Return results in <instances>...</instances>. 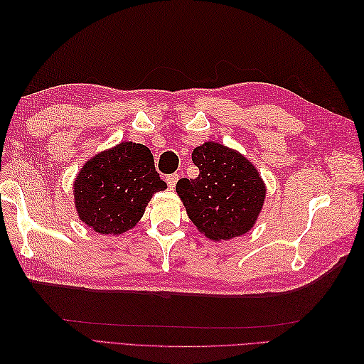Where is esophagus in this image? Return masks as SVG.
<instances>
[{
    "label": "esophagus",
    "mask_w": 364,
    "mask_h": 364,
    "mask_svg": "<svg viewBox=\"0 0 364 364\" xmlns=\"http://www.w3.org/2000/svg\"><path fill=\"white\" fill-rule=\"evenodd\" d=\"M178 179H179V174H178V173H174V174L167 176V185H168V188H170V190H173V188H174L176 183H178Z\"/></svg>",
    "instance_id": "esophagus-1"
}]
</instances>
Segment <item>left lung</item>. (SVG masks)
<instances>
[{
    "instance_id": "obj_1",
    "label": "left lung",
    "mask_w": 364,
    "mask_h": 364,
    "mask_svg": "<svg viewBox=\"0 0 364 364\" xmlns=\"http://www.w3.org/2000/svg\"><path fill=\"white\" fill-rule=\"evenodd\" d=\"M193 162L199 176L176 183L191 222L215 241L246 234L266 197L258 170L240 153L217 142L196 147Z\"/></svg>"
}]
</instances>
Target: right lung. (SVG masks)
Masks as SVG:
<instances>
[{"label":"right lung","instance_id":"1","mask_svg":"<svg viewBox=\"0 0 364 364\" xmlns=\"http://www.w3.org/2000/svg\"><path fill=\"white\" fill-rule=\"evenodd\" d=\"M167 188L150 150L121 142L98 153L77 174L74 202L82 222L100 234H123L134 228L151 196Z\"/></svg>","mask_w":364,"mask_h":364}]
</instances>
